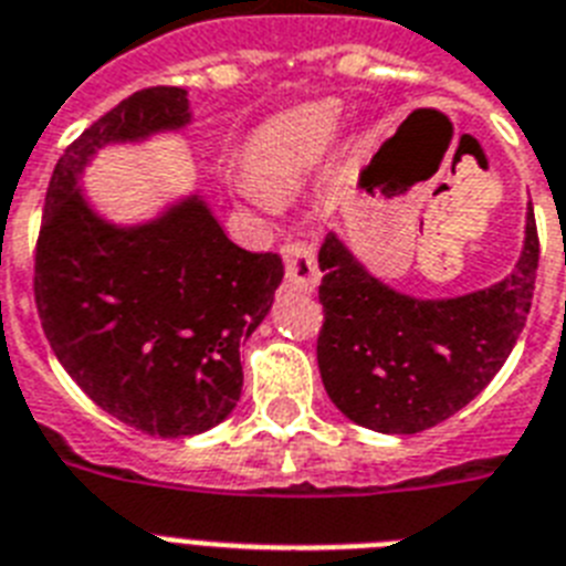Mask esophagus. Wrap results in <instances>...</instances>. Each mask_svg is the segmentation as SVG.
I'll return each mask as SVG.
<instances>
[{
  "mask_svg": "<svg viewBox=\"0 0 566 566\" xmlns=\"http://www.w3.org/2000/svg\"><path fill=\"white\" fill-rule=\"evenodd\" d=\"M283 260H286V286L297 289V292H315L321 283L315 245L306 240L289 242L283 249Z\"/></svg>",
  "mask_w": 566,
  "mask_h": 566,
  "instance_id": "34e87169",
  "label": "esophagus"
}]
</instances>
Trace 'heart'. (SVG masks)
<instances>
[{
    "mask_svg": "<svg viewBox=\"0 0 566 566\" xmlns=\"http://www.w3.org/2000/svg\"><path fill=\"white\" fill-rule=\"evenodd\" d=\"M340 104L321 101L269 120L245 149L249 176L233 181L237 193L260 210H277V196L301 188L306 172L329 153L340 133Z\"/></svg>",
    "mask_w": 566,
    "mask_h": 566,
    "instance_id": "1",
    "label": "heart"
}]
</instances>
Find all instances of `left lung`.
Here are the masks:
<instances>
[{
  "instance_id": "obj_1",
  "label": "left lung",
  "mask_w": 566,
  "mask_h": 566,
  "mask_svg": "<svg viewBox=\"0 0 566 566\" xmlns=\"http://www.w3.org/2000/svg\"><path fill=\"white\" fill-rule=\"evenodd\" d=\"M317 265V367L333 405L370 431L419 433L465 408L524 333L538 272L535 213L530 205L512 274L457 297H413L387 286L335 231Z\"/></svg>"
}]
</instances>
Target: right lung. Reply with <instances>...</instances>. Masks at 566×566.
Here are the masks:
<instances>
[{
    "instance_id": "right-lung-1",
    "label": "right lung",
    "mask_w": 566,
    "mask_h": 566,
    "mask_svg": "<svg viewBox=\"0 0 566 566\" xmlns=\"http://www.w3.org/2000/svg\"><path fill=\"white\" fill-rule=\"evenodd\" d=\"M188 92L120 101L60 156L34 260L42 329L83 394L149 437H196L242 394L240 344L272 312L277 254L228 240L199 190L144 222H112L83 193L92 158L190 126Z\"/></svg>"
}]
</instances>
